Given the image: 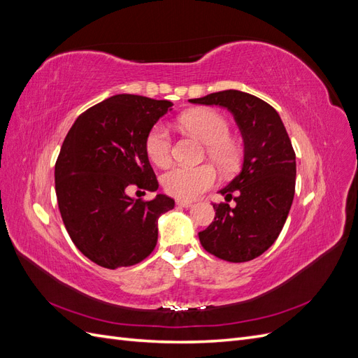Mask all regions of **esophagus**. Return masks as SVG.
I'll return each instance as SVG.
<instances>
[{"mask_svg":"<svg viewBox=\"0 0 358 358\" xmlns=\"http://www.w3.org/2000/svg\"><path fill=\"white\" fill-rule=\"evenodd\" d=\"M176 206H179V208H191L192 201H189V200H176Z\"/></svg>","mask_w":358,"mask_h":358,"instance_id":"34e87169","label":"esophagus"}]
</instances>
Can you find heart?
Returning <instances> with one entry per match:
<instances>
[{"instance_id": "obj_1", "label": "heart", "mask_w": 358, "mask_h": 358, "mask_svg": "<svg viewBox=\"0 0 358 358\" xmlns=\"http://www.w3.org/2000/svg\"><path fill=\"white\" fill-rule=\"evenodd\" d=\"M178 122L185 131L197 136L206 143V152L216 166L229 170L236 164L237 148L229 138L230 125L222 115L210 109H199L182 115ZM171 134L164 124L150 129L146 138V152L154 164H167L171 158ZM161 180L170 196L191 200L209 189L216 180V175L210 166H175L162 175Z\"/></svg>"}]
</instances>
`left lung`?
Returning <instances> with one entry per match:
<instances>
[{"instance_id": "obj_1", "label": "left lung", "mask_w": 358, "mask_h": 358, "mask_svg": "<svg viewBox=\"0 0 358 358\" xmlns=\"http://www.w3.org/2000/svg\"><path fill=\"white\" fill-rule=\"evenodd\" d=\"M191 103L230 110L245 146L241 173L220 191L236 206L213 204L215 220L199 233L200 242L225 262H251L275 243L287 221L296 189L294 149L278 112L255 95L227 90Z\"/></svg>"}]
</instances>
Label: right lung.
<instances>
[{
    "label": "right lung",
    "instance_id": "1",
    "mask_svg": "<svg viewBox=\"0 0 358 358\" xmlns=\"http://www.w3.org/2000/svg\"><path fill=\"white\" fill-rule=\"evenodd\" d=\"M171 101L113 95L83 112L64 140L55 191L64 225L79 251L106 268L134 266L158 241V218L175 200H134L131 188L157 191L146 138Z\"/></svg>",
    "mask_w": 358,
    "mask_h": 358
}]
</instances>
